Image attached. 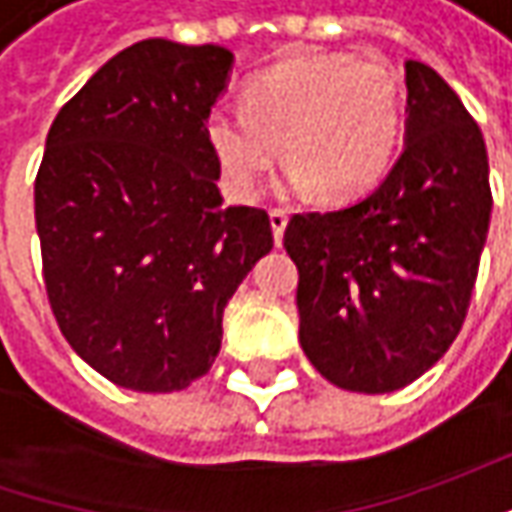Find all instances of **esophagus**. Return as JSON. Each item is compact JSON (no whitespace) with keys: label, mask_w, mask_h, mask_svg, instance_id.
Listing matches in <instances>:
<instances>
[{"label":"esophagus","mask_w":512,"mask_h":512,"mask_svg":"<svg viewBox=\"0 0 512 512\" xmlns=\"http://www.w3.org/2000/svg\"><path fill=\"white\" fill-rule=\"evenodd\" d=\"M270 227H273V239H276V245H282V236H285V227H287V210H282V207H273V210H270Z\"/></svg>","instance_id":"obj_1"}]
</instances>
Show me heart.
I'll use <instances>...</instances> for the list:
<instances>
[{
	"label": "heart",
	"mask_w": 512,
	"mask_h": 512,
	"mask_svg": "<svg viewBox=\"0 0 512 512\" xmlns=\"http://www.w3.org/2000/svg\"><path fill=\"white\" fill-rule=\"evenodd\" d=\"M402 73L387 59L347 53L296 56L253 76L242 110H213L207 148L227 193L250 202L282 159L290 187L356 199L382 182L404 136Z\"/></svg>",
	"instance_id": "heart-1"
}]
</instances>
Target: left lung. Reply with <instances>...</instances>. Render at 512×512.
<instances>
[{
    "mask_svg": "<svg viewBox=\"0 0 512 512\" xmlns=\"http://www.w3.org/2000/svg\"><path fill=\"white\" fill-rule=\"evenodd\" d=\"M407 145L356 205L296 213L299 342L336 387L390 393L416 382L464 325L479 276L490 176L476 119L442 76L404 62Z\"/></svg>",
    "mask_w": 512,
    "mask_h": 512,
    "instance_id": "left-lung-1",
    "label": "left lung"
}]
</instances>
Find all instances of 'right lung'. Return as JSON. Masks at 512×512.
Returning a JSON list of instances; mask_svg holds the SVG:
<instances>
[{"instance_id": "right-lung-1", "label": "right lung", "mask_w": 512, "mask_h": 512, "mask_svg": "<svg viewBox=\"0 0 512 512\" xmlns=\"http://www.w3.org/2000/svg\"><path fill=\"white\" fill-rule=\"evenodd\" d=\"M219 45L145 39L96 70L50 125L33 185L56 325L105 379L173 393L205 376L222 313L273 247L262 207H222L205 119Z\"/></svg>"}]
</instances>
